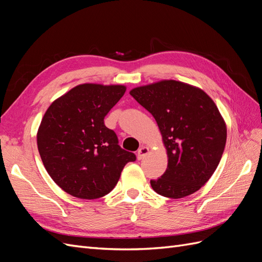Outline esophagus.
<instances>
[{"mask_svg":"<svg viewBox=\"0 0 262 262\" xmlns=\"http://www.w3.org/2000/svg\"><path fill=\"white\" fill-rule=\"evenodd\" d=\"M147 153H148V148L145 147V146H142V147L138 150V160H139V161L143 160V158L147 155Z\"/></svg>","mask_w":262,"mask_h":262,"instance_id":"34e87169","label":"esophagus"}]
</instances>
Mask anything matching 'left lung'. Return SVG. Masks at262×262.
I'll return each instance as SVG.
<instances>
[{
	"mask_svg": "<svg viewBox=\"0 0 262 262\" xmlns=\"http://www.w3.org/2000/svg\"><path fill=\"white\" fill-rule=\"evenodd\" d=\"M131 96L155 118L167 149L166 171L150 186L179 199L198 191L215 171L226 143V124L214 101L198 87L161 81L137 87Z\"/></svg>",
	"mask_w": 262,
	"mask_h": 262,
	"instance_id": "left-lung-1",
	"label": "left lung"
}]
</instances>
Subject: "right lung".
<instances>
[{
	"instance_id": "obj_1",
	"label": "right lung",
	"mask_w": 262,
	"mask_h": 262,
	"mask_svg": "<svg viewBox=\"0 0 262 262\" xmlns=\"http://www.w3.org/2000/svg\"><path fill=\"white\" fill-rule=\"evenodd\" d=\"M125 90L123 85H77L47 109L37 133L38 150L50 177L69 194L87 200L106 195L125 164L137 160L104 122Z\"/></svg>"
}]
</instances>
